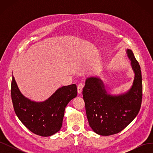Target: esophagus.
I'll list each match as a JSON object with an SVG mask.
<instances>
[{"label": "esophagus", "mask_w": 153, "mask_h": 153, "mask_svg": "<svg viewBox=\"0 0 153 153\" xmlns=\"http://www.w3.org/2000/svg\"><path fill=\"white\" fill-rule=\"evenodd\" d=\"M83 87H84V84H82V83L80 84H78V85L77 87V89H78V93L79 94L82 93V91L83 89Z\"/></svg>", "instance_id": "34e87169"}]
</instances>
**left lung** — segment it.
Listing matches in <instances>:
<instances>
[{"instance_id":"1","label":"left lung","mask_w":153,"mask_h":153,"mask_svg":"<svg viewBox=\"0 0 153 153\" xmlns=\"http://www.w3.org/2000/svg\"><path fill=\"white\" fill-rule=\"evenodd\" d=\"M126 53L135 76L129 89L123 93L111 94L106 91L103 80L97 76H89L83 89L89 126L102 136L116 134L136 117L140 109L142 81L140 66L130 49Z\"/></svg>"}]
</instances>
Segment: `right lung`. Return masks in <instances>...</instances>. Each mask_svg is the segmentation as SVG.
<instances>
[{
	"mask_svg": "<svg viewBox=\"0 0 153 153\" xmlns=\"http://www.w3.org/2000/svg\"><path fill=\"white\" fill-rule=\"evenodd\" d=\"M76 96V85L72 84L59 88L43 101L31 100L22 93L12 75L11 98L15 112L30 131L39 136L49 137L61 129L65 108Z\"/></svg>",
	"mask_w": 153,
	"mask_h": 153,
	"instance_id": "1",
	"label": "right lung"
}]
</instances>
